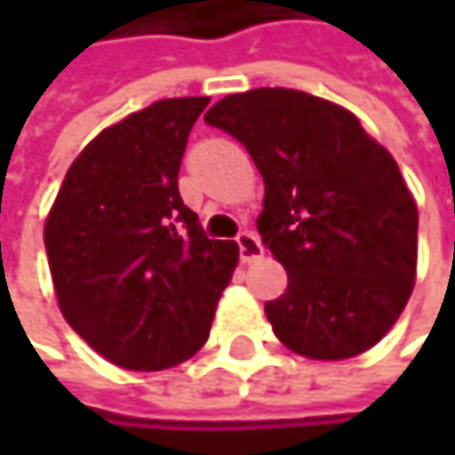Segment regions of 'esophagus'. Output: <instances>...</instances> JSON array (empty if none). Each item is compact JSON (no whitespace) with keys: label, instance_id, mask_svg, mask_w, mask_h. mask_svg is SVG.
Masks as SVG:
<instances>
[{"label":"esophagus","instance_id":"obj_1","mask_svg":"<svg viewBox=\"0 0 455 455\" xmlns=\"http://www.w3.org/2000/svg\"><path fill=\"white\" fill-rule=\"evenodd\" d=\"M236 244H239V255H242V260H244V263H252V260L263 258V244H260L258 234H252V231H242V234L236 236Z\"/></svg>","mask_w":455,"mask_h":455}]
</instances>
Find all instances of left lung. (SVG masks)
Wrapping results in <instances>:
<instances>
[{
	"instance_id": "8db88e82",
	"label": "left lung",
	"mask_w": 455,
	"mask_h": 455,
	"mask_svg": "<svg viewBox=\"0 0 455 455\" xmlns=\"http://www.w3.org/2000/svg\"><path fill=\"white\" fill-rule=\"evenodd\" d=\"M205 121L263 176L258 231L287 271L266 303L279 342L314 361L374 347L416 282L419 211L395 157L350 110L298 89L227 94Z\"/></svg>"
}]
</instances>
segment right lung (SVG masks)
I'll return each mask as SVG.
<instances>
[{
	"mask_svg": "<svg viewBox=\"0 0 455 455\" xmlns=\"http://www.w3.org/2000/svg\"><path fill=\"white\" fill-rule=\"evenodd\" d=\"M211 97L157 100L102 129L68 168L44 247L57 306L121 369L160 371L208 339L239 260L181 203L179 165Z\"/></svg>",
	"mask_w": 455,
	"mask_h": 455,
	"instance_id": "right-lung-1",
	"label": "right lung"
}]
</instances>
